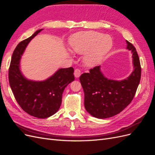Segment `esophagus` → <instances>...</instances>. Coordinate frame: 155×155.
Returning <instances> with one entry per match:
<instances>
[{
    "instance_id": "esophagus-1",
    "label": "esophagus",
    "mask_w": 155,
    "mask_h": 155,
    "mask_svg": "<svg viewBox=\"0 0 155 155\" xmlns=\"http://www.w3.org/2000/svg\"><path fill=\"white\" fill-rule=\"evenodd\" d=\"M81 75V71L79 69H76L74 70V76L76 78H78Z\"/></svg>"
}]
</instances>
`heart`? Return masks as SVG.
Here are the masks:
<instances>
[{
    "instance_id": "obj_1",
    "label": "heart",
    "mask_w": 155,
    "mask_h": 155,
    "mask_svg": "<svg viewBox=\"0 0 155 155\" xmlns=\"http://www.w3.org/2000/svg\"><path fill=\"white\" fill-rule=\"evenodd\" d=\"M113 41L109 35L96 31H79L70 38L74 52L85 54L83 62L87 67H94L101 63L112 47Z\"/></svg>"
}]
</instances>
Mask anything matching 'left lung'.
<instances>
[{
  "instance_id": "8db88e82",
  "label": "left lung",
  "mask_w": 155,
  "mask_h": 155,
  "mask_svg": "<svg viewBox=\"0 0 155 155\" xmlns=\"http://www.w3.org/2000/svg\"><path fill=\"white\" fill-rule=\"evenodd\" d=\"M127 49L133 54L134 70L122 80L106 78L101 66L90 70L79 78L83 88L86 110L92 116L104 119L119 114L129 105L137 92L141 78V67L134 46L126 41Z\"/></svg>"
}]
</instances>
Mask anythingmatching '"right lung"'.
Wrapping results in <instances>:
<instances>
[{
	"instance_id": "right-lung-1",
	"label": "right lung",
	"mask_w": 155,
	"mask_h": 155,
	"mask_svg": "<svg viewBox=\"0 0 155 155\" xmlns=\"http://www.w3.org/2000/svg\"><path fill=\"white\" fill-rule=\"evenodd\" d=\"M43 30H37L18 44L12 54L9 69V82L16 101L26 113L38 118H48L58 112L64 88L75 79L72 67L60 68L43 81L30 80L22 73V55L31 40Z\"/></svg>"
}]
</instances>
